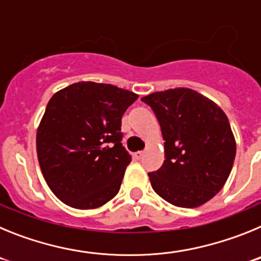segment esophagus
<instances>
[{"mask_svg": "<svg viewBox=\"0 0 261 261\" xmlns=\"http://www.w3.org/2000/svg\"><path fill=\"white\" fill-rule=\"evenodd\" d=\"M133 156H135V159H141L142 156H144V153H142V151H136V153L133 154Z\"/></svg>", "mask_w": 261, "mask_h": 261, "instance_id": "esophagus-1", "label": "esophagus"}]
</instances>
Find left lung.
I'll return each mask as SVG.
<instances>
[{"label":"left lung","instance_id":"1","mask_svg":"<svg viewBox=\"0 0 261 261\" xmlns=\"http://www.w3.org/2000/svg\"><path fill=\"white\" fill-rule=\"evenodd\" d=\"M154 111L165 140V162L149 172L163 200L197 208L222 190L234 163L237 144L229 119L206 96L187 87L141 99Z\"/></svg>","mask_w":261,"mask_h":261}]
</instances>
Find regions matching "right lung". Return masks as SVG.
<instances>
[{
  "label": "right lung",
  "mask_w": 261,
  "mask_h": 261,
  "mask_svg": "<svg viewBox=\"0 0 261 261\" xmlns=\"http://www.w3.org/2000/svg\"><path fill=\"white\" fill-rule=\"evenodd\" d=\"M137 98L114 85L87 81L49 99L36 151L48 187L64 204L95 209L117 195L132 161L121 145V117Z\"/></svg>",
  "instance_id": "add662e5"
}]
</instances>
